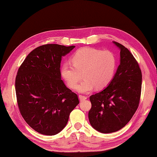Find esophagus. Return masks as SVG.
<instances>
[{
    "mask_svg": "<svg viewBox=\"0 0 157 157\" xmlns=\"http://www.w3.org/2000/svg\"><path fill=\"white\" fill-rule=\"evenodd\" d=\"M78 98H79V99H80V101H84V100H85V99H87V98H86V96H81V95H79V96H78Z\"/></svg>",
    "mask_w": 157,
    "mask_h": 157,
    "instance_id": "obj_1",
    "label": "esophagus"
}]
</instances>
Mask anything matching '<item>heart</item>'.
I'll use <instances>...</instances> for the list:
<instances>
[{
  "instance_id": "1",
  "label": "heart",
  "mask_w": 157,
  "mask_h": 157,
  "mask_svg": "<svg viewBox=\"0 0 157 157\" xmlns=\"http://www.w3.org/2000/svg\"><path fill=\"white\" fill-rule=\"evenodd\" d=\"M71 61L73 66L64 63L61 66V77L73 88L82 74L83 80L75 90L82 94L91 92L95 87L97 90L106 87L112 80L117 67L116 58L111 52L88 47L78 50Z\"/></svg>"
}]
</instances>
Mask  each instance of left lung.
Wrapping results in <instances>:
<instances>
[{
  "label": "left lung",
  "mask_w": 157,
  "mask_h": 157,
  "mask_svg": "<svg viewBox=\"0 0 157 157\" xmlns=\"http://www.w3.org/2000/svg\"><path fill=\"white\" fill-rule=\"evenodd\" d=\"M113 42L121 51L120 65L108 86L90 97V123L103 134L126 126L138 107L141 90L142 75L137 61L124 46Z\"/></svg>",
  "instance_id": "1"
}]
</instances>
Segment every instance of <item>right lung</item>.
I'll use <instances>...</instances> for the list:
<instances>
[{"label":"right lung","instance_id":"1","mask_svg":"<svg viewBox=\"0 0 157 157\" xmlns=\"http://www.w3.org/2000/svg\"><path fill=\"white\" fill-rule=\"evenodd\" d=\"M75 46H40L31 52L19 68L16 93L25 122L41 134L54 136L67 125L79 101L61 80V58Z\"/></svg>","mask_w":157,"mask_h":157}]
</instances>
